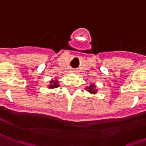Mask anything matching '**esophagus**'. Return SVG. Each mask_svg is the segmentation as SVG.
<instances>
[{
  "label": "esophagus",
  "instance_id": "obj_1",
  "mask_svg": "<svg viewBox=\"0 0 146 146\" xmlns=\"http://www.w3.org/2000/svg\"><path fill=\"white\" fill-rule=\"evenodd\" d=\"M74 72H75V71H74Z\"/></svg>",
  "mask_w": 146,
  "mask_h": 146
}]
</instances>
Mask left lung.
Segmentation results:
<instances>
[{"mask_svg": "<svg viewBox=\"0 0 146 146\" xmlns=\"http://www.w3.org/2000/svg\"><path fill=\"white\" fill-rule=\"evenodd\" d=\"M86 90L91 94H96V89H95V86L94 84L91 85L88 88H86Z\"/></svg>", "mask_w": 146, "mask_h": 146, "instance_id": "1", "label": "left lung"}]
</instances>
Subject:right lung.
<instances>
[{
  "instance_id": "right-lung-1",
  "label": "right lung",
  "mask_w": 146,
  "mask_h": 146,
  "mask_svg": "<svg viewBox=\"0 0 146 146\" xmlns=\"http://www.w3.org/2000/svg\"><path fill=\"white\" fill-rule=\"evenodd\" d=\"M59 86V84L58 83V81L57 80H52L50 82V85L49 86V88H58Z\"/></svg>"
}]
</instances>
